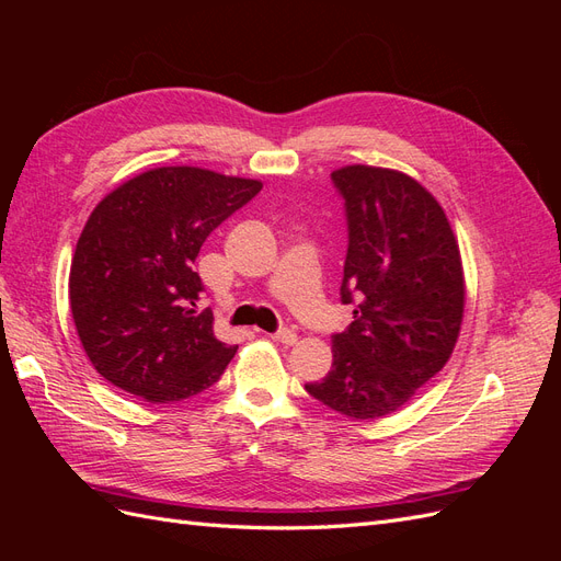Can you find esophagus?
<instances>
[{
    "label": "esophagus",
    "mask_w": 561,
    "mask_h": 561,
    "mask_svg": "<svg viewBox=\"0 0 561 561\" xmlns=\"http://www.w3.org/2000/svg\"><path fill=\"white\" fill-rule=\"evenodd\" d=\"M268 339H274V342L285 344V346H293V344H297V332L285 328V330H278V332H274V334H268Z\"/></svg>",
    "instance_id": "34e87169"
}]
</instances>
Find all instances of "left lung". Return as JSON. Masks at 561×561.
I'll use <instances>...</instances> for the list:
<instances>
[{
  "instance_id": "8db88e82",
  "label": "left lung",
  "mask_w": 561,
  "mask_h": 561,
  "mask_svg": "<svg viewBox=\"0 0 561 561\" xmlns=\"http://www.w3.org/2000/svg\"><path fill=\"white\" fill-rule=\"evenodd\" d=\"M346 201L342 301L358 307L332 334V369L309 393L351 419L400 410L451 358L466 307L458 241L437 198L393 168L332 171Z\"/></svg>"
}]
</instances>
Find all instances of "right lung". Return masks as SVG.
I'll use <instances>...</instances> for the list:
<instances>
[{
	"label": "right lung",
	"instance_id": "obj_1",
	"mask_svg": "<svg viewBox=\"0 0 561 561\" xmlns=\"http://www.w3.org/2000/svg\"><path fill=\"white\" fill-rule=\"evenodd\" d=\"M262 190L260 180L161 165L126 180L93 208L70 268V307L100 377L151 404L210 388L239 346L196 311L194 271L213 229Z\"/></svg>",
	"mask_w": 561,
	"mask_h": 561
}]
</instances>
